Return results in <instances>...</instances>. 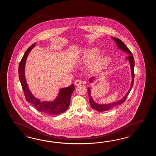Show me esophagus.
Segmentation results:
<instances>
[{
  "label": "esophagus",
  "instance_id": "1",
  "mask_svg": "<svg viewBox=\"0 0 156 156\" xmlns=\"http://www.w3.org/2000/svg\"><path fill=\"white\" fill-rule=\"evenodd\" d=\"M75 85H76V86H79V85H81V83H82V81L81 80H77L75 81Z\"/></svg>",
  "mask_w": 156,
  "mask_h": 156
}]
</instances>
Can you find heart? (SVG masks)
Wrapping results in <instances>:
<instances>
[{
	"mask_svg": "<svg viewBox=\"0 0 156 156\" xmlns=\"http://www.w3.org/2000/svg\"><path fill=\"white\" fill-rule=\"evenodd\" d=\"M99 51L96 49H90L86 52L84 58L83 62L86 64H90L99 56ZM110 62V58L108 56H101L98 58L91 65V70L94 72H99L105 69Z\"/></svg>",
	"mask_w": 156,
	"mask_h": 156,
	"instance_id": "1",
	"label": "heart"
}]
</instances>
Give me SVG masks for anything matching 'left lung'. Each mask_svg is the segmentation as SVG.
Returning <instances> with one entry per match:
<instances>
[{
  "label": "left lung",
  "mask_w": 156,
  "mask_h": 156,
  "mask_svg": "<svg viewBox=\"0 0 156 156\" xmlns=\"http://www.w3.org/2000/svg\"><path fill=\"white\" fill-rule=\"evenodd\" d=\"M111 38L116 43L118 49L122 50L123 52H126L128 55V56L126 58V60H128L130 63L131 75H132V83H131V85H130L129 90L128 91V92L125 95V96H124L122 99L115 101V102H113V103H109V104H100L96 103L94 100L93 98H92V96L91 95V87H88L87 91H88L89 97L90 104V105H91V106L93 109L96 110L98 112H105V111H107V110H109L110 109L114 108V107L118 106L119 105H120L121 104L124 103L126 101L128 94H129L130 91L132 88L133 83H134V58L133 56L132 53L129 50V48L126 47V46L124 44V43H123V42L120 39L115 38V37H111ZM95 79H96V77H92L90 78L89 80V83H91Z\"/></svg>",
  "instance_id": "obj_1"
}]
</instances>
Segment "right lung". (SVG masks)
Wrapping results in <instances>:
<instances>
[{"label": "right lung", "instance_id": "add662e5", "mask_svg": "<svg viewBox=\"0 0 156 156\" xmlns=\"http://www.w3.org/2000/svg\"><path fill=\"white\" fill-rule=\"evenodd\" d=\"M36 46L33 43L27 49L20 61L19 65V78L27 101L30 103L38 111L49 115H57L64 113L69 108L71 96L75 90L73 84L69 87L60 89L58 95L53 101H41L30 92L25 77V65L27 58L30 52Z\"/></svg>", "mask_w": 156, "mask_h": 156}]
</instances>
